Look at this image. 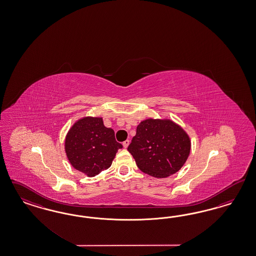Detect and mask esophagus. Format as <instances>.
Instances as JSON below:
<instances>
[{"label": "esophagus", "instance_id": "34e87169", "mask_svg": "<svg viewBox=\"0 0 256 256\" xmlns=\"http://www.w3.org/2000/svg\"><path fill=\"white\" fill-rule=\"evenodd\" d=\"M130 140H124V142H123V146H124V148H128V144H130Z\"/></svg>", "mask_w": 256, "mask_h": 256}]
</instances>
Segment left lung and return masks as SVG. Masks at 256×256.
Here are the masks:
<instances>
[{"instance_id":"1","label":"left lung","mask_w":256,"mask_h":256,"mask_svg":"<svg viewBox=\"0 0 256 256\" xmlns=\"http://www.w3.org/2000/svg\"><path fill=\"white\" fill-rule=\"evenodd\" d=\"M140 170L156 178L178 172L190 152L186 132L169 119L142 121L128 148Z\"/></svg>"}]
</instances>
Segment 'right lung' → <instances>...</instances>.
Listing matches in <instances>:
<instances>
[{"label": "right lung", "instance_id": "add662e5", "mask_svg": "<svg viewBox=\"0 0 256 256\" xmlns=\"http://www.w3.org/2000/svg\"><path fill=\"white\" fill-rule=\"evenodd\" d=\"M123 146L117 142L114 132L106 128L101 117H84L68 132L64 150L70 164L93 178L107 170Z\"/></svg>", "mask_w": 256, "mask_h": 256}]
</instances>
